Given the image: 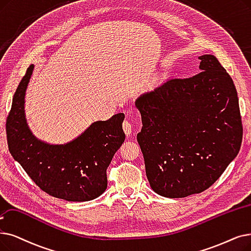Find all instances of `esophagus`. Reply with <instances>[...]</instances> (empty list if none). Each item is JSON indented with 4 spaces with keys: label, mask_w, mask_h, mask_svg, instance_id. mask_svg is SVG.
<instances>
[{
    "label": "esophagus",
    "mask_w": 251,
    "mask_h": 251,
    "mask_svg": "<svg viewBox=\"0 0 251 251\" xmlns=\"http://www.w3.org/2000/svg\"><path fill=\"white\" fill-rule=\"evenodd\" d=\"M123 130H124V132L126 133V135H130V133H131L132 124L129 122V120H125V121L123 122Z\"/></svg>",
    "instance_id": "1"
}]
</instances>
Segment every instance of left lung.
<instances>
[{
  "mask_svg": "<svg viewBox=\"0 0 251 251\" xmlns=\"http://www.w3.org/2000/svg\"><path fill=\"white\" fill-rule=\"evenodd\" d=\"M198 75L171 79L135 101L143 128L137 141L152 191L184 198L208 189L236 158L242 121L236 87L210 54Z\"/></svg>",
  "mask_w": 251,
  "mask_h": 251,
  "instance_id": "1",
  "label": "left lung"
}]
</instances>
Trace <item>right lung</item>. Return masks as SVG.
<instances>
[{
  "mask_svg": "<svg viewBox=\"0 0 251 251\" xmlns=\"http://www.w3.org/2000/svg\"><path fill=\"white\" fill-rule=\"evenodd\" d=\"M34 64L29 65L14 93L7 118L8 147L37 186L53 197L71 202L93 200L106 190V168L125 140V115L93 122L63 145L37 138L27 125L25 99Z\"/></svg>",
  "mask_w": 251,
  "mask_h": 251,
  "instance_id": "1",
  "label": "right lung"
}]
</instances>
